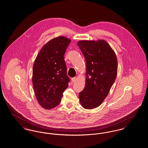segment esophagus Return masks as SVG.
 <instances>
[{
  "label": "esophagus",
  "mask_w": 148,
  "mask_h": 148,
  "mask_svg": "<svg viewBox=\"0 0 148 148\" xmlns=\"http://www.w3.org/2000/svg\"><path fill=\"white\" fill-rule=\"evenodd\" d=\"M71 81H72V82H73V83H75V82L77 81V78H76L75 77L71 78Z\"/></svg>",
  "instance_id": "obj_1"
}]
</instances>
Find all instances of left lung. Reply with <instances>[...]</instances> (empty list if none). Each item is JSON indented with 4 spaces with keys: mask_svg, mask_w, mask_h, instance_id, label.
<instances>
[{
    "mask_svg": "<svg viewBox=\"0 0 148 148\" xmlns=\"http://www.w3.org/2000/svg\"><path fill=\"white\" fill-rule=\"evenodd\" d=\"M77 45L86 64V84L79 100L83 108L93 109L103 102L116 80L117 59L106 41H80Z\"/></svg>",
    "mask_w": 148,
    "mask_h": 148,
    "instance_id": "left-lung-1",
    "label": "left lung"
}]
</instances>
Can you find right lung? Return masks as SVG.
I'll return each mask as SVG.
<instances>
[{
    "instance_id": "right-lung-1",
    "label": "right lung",
    "mask_w": 148,
    "mask_h": 148,
    "mask_svg": "<svg viewBox=\"0 0 148 148\" xmlns=\"http://www.w3.org/2000/svg\"><path fill=\"white\" fill-rule=\"evenodd\" d=\"M71 40L63 36L48 42L39 52L34 62L32 84L36 99L46 110L57 106L68 87L64 54Z\"/></svg>"
}]
</instances>
